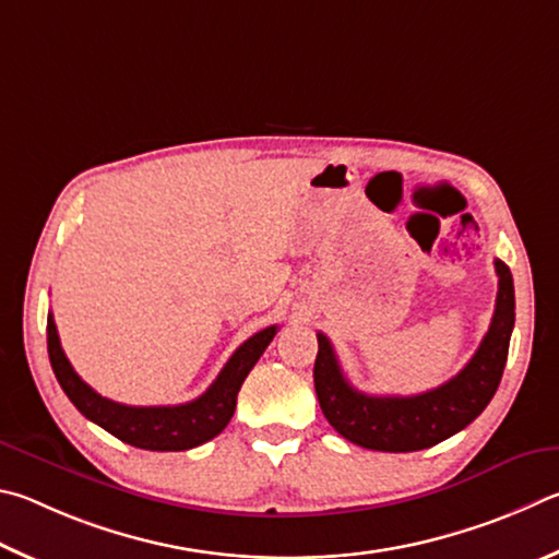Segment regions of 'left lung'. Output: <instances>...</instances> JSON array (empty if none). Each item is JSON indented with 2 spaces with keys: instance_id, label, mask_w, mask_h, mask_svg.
I'll list each match as a JSON object with an SVG mask.
<instances>
[{
  "instance_id": "left-lung-1",
  "label": "left lung",
  "mask_w": 559,
  "mask_h": 559,
  "mask_svg": "<svg viewBox=\"0 0 559 559\" xmlns=\"http://www.w3.org/2000/svg\"><path fill=\"white\" fill-rule=\"evenodd\" d=\"M496 311L474 358L444 385L419 395H366L348 383L336 350L319 338L314 388L321 413L341 437L376 452H417L444 442L484 413L503 378L515 324L513 274L496 260Z\"/></svg>"
}]
</instances>
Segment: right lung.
Wrapping results in <instances>:
<instances>
[{
    "label": "right lung",
    "instance_id": "right-lung-1",
    "mask_svg": "<svg viewBox=\"0 0 559 559\" xmlns=\"http://www.w3.org/2000/svg\"><path fill=\"white\" fill-rule=\"evenodd\" d=\"M274 334H277V326H267L245 341L223 366L213 385L191 403L132 407L107 400L83 383V378L75 373L71 360L63 354L53 314H48L46 324L48 358H51L56 380L61 383L68 400L105 432L122 439L124 444L150 449V452H183V449H193L218 437L235 413L242 380L258 364Z\"/></svg>",
    "mask_w": 559,
    "mask_h": 559
}]
</instances>
